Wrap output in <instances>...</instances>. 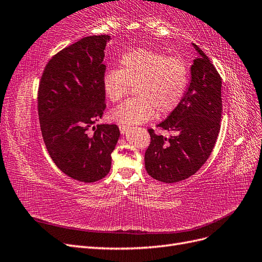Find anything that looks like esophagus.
I'll list each match as a JSON object with an SVG mask.
<instances>
[{"label":"esophagus","mask_w":262,"mask_h":262,"mask_svg":"<svg viewBox=\"0 0 262 262\" xmlns=\"http://www.w3.org/2000/svg\"><path fill=\"white\" fill-rule=\"evenodd\" d=\"M119 129H120L121 134H125V133H128L130 128H129L128 125H119Z\"/></svg>","instance_id":"1"}]
</instances>
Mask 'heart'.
Wrapping results in <instances>:
<instances>
[{
	"instance_id": "1",
	"label": "heart",
	"mask_w": 262,
	"mask_h": 262,
	"mask_svg": "<svg viewBox=\"0 0 262 262\" xmlns=\"http://www.w3.org/2000/svg\"><path fill=\"white\" fill-rule=\"evenodd\" d=\"M120 69H108L101 77L105 96L120 100L134 86V98L125 100L110 113L113 120L140 124L175 112L185 96L189 71L184 61L149 49H133L121 55Z\"/></svg>"
}]
</instances>
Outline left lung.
Masks as SVG:
<instances>
[{
  "mask_svg": "<svg viewBox=\"0 0 262 262\" xmlns=\"http://www.w3.org/2000/svg\"><path fill=\"white\" fill-rule=\"evenodd\" d=\"M190 68V82L180 105L157 126L176 131L169 139L149 129L150 144L144 162L150 177L172 184L185 180L207 162L221 129L222 80L210 59L199 47Z\"/></svg>",
  "mask_w": 262,
  "mask_h": 262,
  "instance_id": "1",
  "label": "left lung"
}]
</instances>
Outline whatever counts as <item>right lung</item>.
Wrapping results in <instances>:
<instances>
[{
    "label": "right lung",
    "instance_id": "obj_1",
    "mask_svg": "<svg viewBox=\"0 0 262 262\" xmlns=\"http://www.w3.org/2000/svg\"><path fill=\"white\" fill-rule=\"evenodd\" d=\"M110 36L80 39L52 57L38 91V114L45 144L58 168L78 181L104 178L112 167V153L120 137L116 124H97L105 94L101 77Z\"/></svg>",
    "mask_w": 262,
    "mask_h": 262
}]
</instances>
